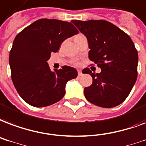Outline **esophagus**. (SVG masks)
<instances>
[{"mask_svg":"<svg viewBox=\"0 0 146 146\" xmlns=\"http://www.w3.org/2000/svg\"><path fill=\"white\" fill-rule=\"evenodd\" d=\"M83 75V73H82V71L81 70H78V76H80Z\"/></svg>","mask_w":146,"mask_h":146,"instance_id":"34e87169","label":"esophagus"}]
</instances>
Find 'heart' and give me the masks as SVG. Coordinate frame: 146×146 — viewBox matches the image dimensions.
Returning <instances> with one entry per match:
<instances>
[{
    "instance_id": "b5f03b06",
    "label": "heart",
    "mask_w": 146,
    "mask_h": 146,
    "mask_svg": "<svg viewBox=\"0 0 146 146\" xmlns=\"http://www.w3.org/2000/svg\"><path fill=\"white\" fill-rule=\"evenodd\" d=\"M81 36H83V35H82V34H77V35H76L75 37H74V40H75V39L80 38V37H81Z\"/></svg>"
}]
</instances>
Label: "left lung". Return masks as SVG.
Instances as JSON below:
<instances>
[{
	"label": "left lung",
	"mask_w": 146,
	"mask_h": 146,
	"mask_svg": "<svg viewBox=\"0 0 146 146\" xmlns=\"http://www.w3.org/2000/svg\"><path fill=\"white\" fill-rule=\"evenodd\" d=\"M88 40L89 58L101 68L83 73L93 78L92 85L84 89L86 99L94 105L112 108L127 98L137 79L138 52L132 39L119 27L103 20L71 21Z\"/></svg>",
	"instance_id": "1"
}]
</instances>
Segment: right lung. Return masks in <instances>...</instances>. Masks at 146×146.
Listing matches in <instances>:
<instances>
[{"instance_id": "1", "label": "right lung", "mask_w": 146, "mask_h": 146, "mask_svg": "<svg viewBox=\"0 0 146 146\" xmlns=\"http://www.w3.org/2000/svg\"><path fill=\"white\" fill-rule=\"evenodd\" d=\"M78 33L70 22L40 19L17 35L9 63L13 83L27 103L44 107L64 96L66 84L77 76V71L68 66L51 71L47 60L66 39Z\"/></svg>"}]
</instances>
